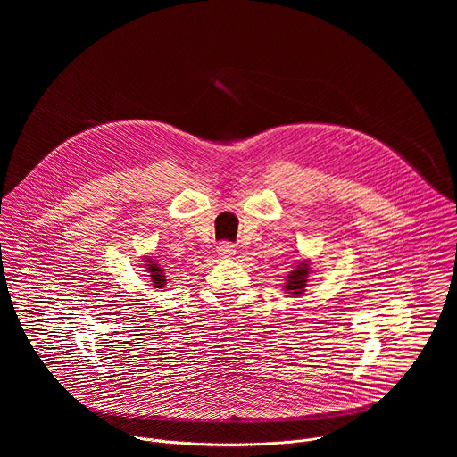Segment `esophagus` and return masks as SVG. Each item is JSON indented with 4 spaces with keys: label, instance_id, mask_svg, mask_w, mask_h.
<instances>
[{
    "label": "esophagus",
    "instance_id": "esophagus-1",
    "mask_svg": "<svg viewBox=\"0 0 457 457\" xmlns=\"http://www.w3.org/2000/svg\"><path fill=\"white\" fill-rule=\"evenodd\" d=\"M217 251H219V254H220L222 258H229L231 254H235V245H233L231 242H220L219 247H217Z\"/></svg>",
    "mask_w": 457,
    "mask_h": 457
}]
</instances>
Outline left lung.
<instances>
[{"instance_id": "8db88e82", "label": "left lung", "mask_w": 457, "mask_h": 457, "mask_svg": "<svg viewBox=\"0 0 457 457\" xmlns=\"http://www.w3.org/2000/svg\"><path fill=\"white\" fill-rule=\"evenodd\" d=\"M307 275H309V264L303 262L287 277V284L284 286L286 291L291 295H302L303 287L307 286Z\"/></svg>"}]
</instances>
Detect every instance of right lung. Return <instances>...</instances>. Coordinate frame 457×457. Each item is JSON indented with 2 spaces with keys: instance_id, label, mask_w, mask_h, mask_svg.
<instances>
[{
  "instance_id": "right-lung-1",
  "label": "right lung",
  "mask_w": 457,
  "mask_h": 457,
  "mask_svg": "<svg viewBox=\"0 0 457 457\" xmlns=\"http://www.w3.org/2000/svg\"><path fill=\"white\" fill-rule=\"evenodd\" d=\"M150 264H146L148 266V271H150V275L148 277H152V282L155 284V287H162V286H166V280H164V273H162V270L157 266V264H154V260H148Z\"/></svg>"
}]
</instances>
